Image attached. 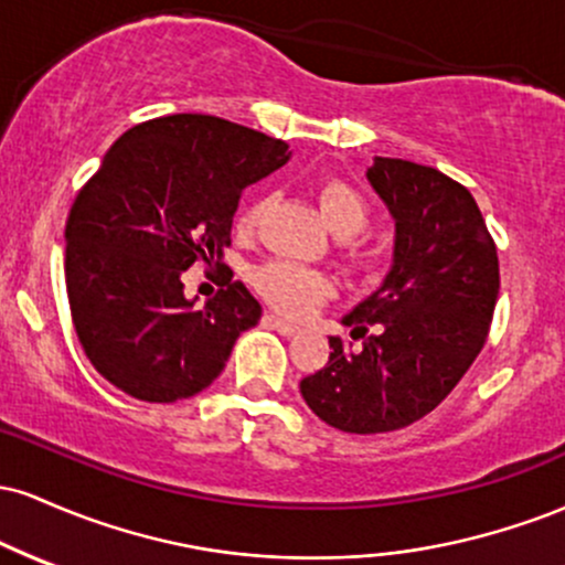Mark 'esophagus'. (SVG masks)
<instances>
[{
    "label": "esophagus",
    "instance_id": "34e87169",
    "mask_svg": "<svg viewBox=\"0 0 565 565\" xmlns=\"http://www.w3.org/2000/svg\"><path fill=\"white\" fill-rule=\"evenodd\" d=\"M263 323H265V327L276 329V332L281 334V337H295L297 332H300V327H295V323L278 319V316H274V313H265V316H263Z\"/></svg>",
    "mask_w": 565,
    "mask_h": 565
}]
</instances>
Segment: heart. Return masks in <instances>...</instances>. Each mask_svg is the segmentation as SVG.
I'll use <instances>...</instances> for the list:
<instances>
[{"instance_id":"heart-1","label":"heart","mask_w":565,"mask_h":565,"mask_svg":"<svg viewBox=\"0 0 565 565\" xmlns=\"http://www.w3.org/2000/svg\"><path fill=\"white\" fill-rule=\"evenodd\" d=\"M319 204L329 228H332V233L340 242H345L348 260L359 265V268H374V265L380 263V252L355 238L359 233H364L369 217H372V206H369L364 193L355 185L345 183V180L332 178L321 185ZM265 206H268V199H257L255 204L246 206L242 215L244 231H252L260 223V217L265 215ZM252 284H255V289L260 291L265 300L287 316L308 313V310H313L316 305L329 295V289H332L329 278L319 274V270H310L302 268V265L284 260L265 263L260 268H255Z\"/></svg>"}]
</instances>
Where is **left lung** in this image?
Masks as SVG:
<instances>
[{"instance_id": "8db88e82", "label": "left lung", "mask_w": 565, "mask_h": 565, "mask_svg": "<svg viewBox=\"0 0 565 565\" xmlns=\"http://www.w3.org/2000/svg\"><path fill=\"white\" fill-rule=\"evenodd\" d=\"M366 178L395 220L391 270L340 321L364 348L329 337L327 366L300 382L316 417L355 436L433 412L481 353L499 295L494 238L468 188L385 157Z\"/></svg>"}]
</instances>
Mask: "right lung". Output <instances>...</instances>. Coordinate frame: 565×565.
Wrapping results in <instances>:
<instances>
[{"instance_id":"1","label":"right lung","mask_w":565,"mask_h":565,"mask_svg":"<svg viewBox=\"0 0 565 565\" xmlns=\"http://www.w3.org/2000/svg\"><path fill=\"white\" fill-rule=\"evenodd\" d=\"M289 146L204 114L127 129L76 196L66 223V291L89 364L148 404L210 387L263 308L228 281L204 308L180 276L231 244L246 185L289 161Z\"/></svg>"}]
</instances>
